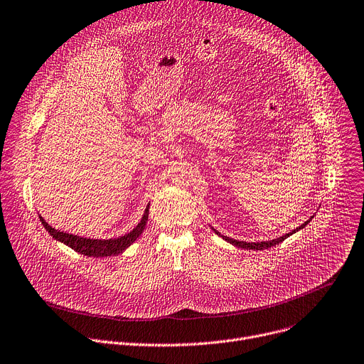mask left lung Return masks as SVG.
I'll list each match as a JSON object with an SVG mask.
<instances>
[{
	"instance_id": "8db88e82",
	"label": "left lung",
	"mask_w": 364,
	"mask_h": 364,
	"mask_svg": "<svg viewBox=\"0 0 364 364\" xmlns=\"http://www.w3.org/2000/svg\"><path fill=\"white\" fill-rule=\"evenodd\" d=\"M310 220H311V218H310ZM310 220H307L303 225H300L299 228L293 230L291 232H288V234H285V235H282V237H278V238H275V240H271V241H260V243H246V241H238V240L230 238V237H227V235H221V234L218 232L216 230H213V231H215L218 235H221L224 240H227L228 243H231V245H234V246H237V247H240V249H247V250H263V249H269V247H272V246L279 245L281 241H284L287 237H289L291 234H294L296 231H299V230L304 228V227L310 223Z\"/></svg>"
}]
</instances>
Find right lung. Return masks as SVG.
<instances>
[{
    "instance_id": "obj_1",
    "label": "right lung",
    "mask_w": 364,
    "mask_h": 364,
    "mask_svg": "<svg viewBox=\"0 0 364 364\" xmlns=\"http://www.w3.org/2000/svg\"><path fill=\"white\" fill-rule=\"evenodd\" d=\"M148 216H149V205L144 209V213L141 216V221L130 231L129 234L118 237V238H109V240H93V238H83L79 235H73L67 232H61L55 228H53L50 224H48L42 216H39V220L42 225L46 228V231L53 235V238L61 241V243L67 245L73 250H76L77 253H82L85 256H93V257H105V256H114L121 252H124L129 246H132L134 241L140 237L143 232L144 227H146L148 223Z\"/></svg>"
}]
</instances>
